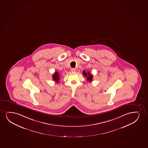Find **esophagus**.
Returning a JSON list of instances; mask_svg holds the SVG:
<instances>
[{"mask_svg":"<svg viewBox=\"0 0 148 148\" xmlns=\"http://www.w3.org/2000/svg\"><path fill=\"white\" fill-rule=\"evenodd\" d=\"M71 71L72 72H75L76 71V69L75 68H71Z\"/></svg>","mask_w":148,"mask_h":148,"instance_id":"34e87169","label":"esophagus"}]
</instances>
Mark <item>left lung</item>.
<instances>
[{
	"mask_svg": "<svg viewBox=\"0 0 148 148\" xmlns=\"http://www.w3.org/2000/svg\"><path fill=\"white\" fill-rule=\"evenodd\" d=\"M83 75L85 77H86L87 81L89 82H91L93 79V75L90 73V72L85 71L84 70L83 71Z\"/></svg>",
	"mask_w": 148,
	"mask_h": 148,
	"instance_id": "left-lung-1",
	"label": "left lung"
}]
</instances>
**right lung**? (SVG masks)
Segmentation results:
<instances>
[{"label": "right lung", "mask_w": 148, "mask_h": 148, "mask_svg": "<svg viewBox=\"0 0 148 148\" xmlns=\"http://www.w3.org/2000/svg\"><path fill=\"white\" fill-rule=\"evenodd\" d=\"M60 76L59 74V73L57 71H56L54 73V74L53 75V80L55 81L56 82H57V83H58L59 82V80L60 79Z\"/></svg>", "instance_id": "1"}]
</instances>
